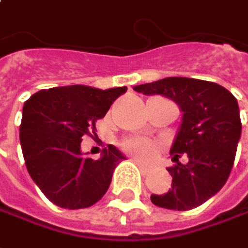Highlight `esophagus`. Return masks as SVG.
<instances>
[{
  "label": "esophagus",
  "instance_id": "1",
  "mask_svg": "<svg viewBox=\"0 0 248 248\" xmlns=\"http://www.w3.org/2000/svg\"><path fill=\"white\" fill-rule=\"evenodd\" d=\"M132 160H134V162H135V163L138 165V167H140V169H141L142 171H145V170L148 169V165H145L142 160H140L138 157H132Z\"/></svg>",
  "mask_w": 248,
  "mask_h": 248
}]
</instances>
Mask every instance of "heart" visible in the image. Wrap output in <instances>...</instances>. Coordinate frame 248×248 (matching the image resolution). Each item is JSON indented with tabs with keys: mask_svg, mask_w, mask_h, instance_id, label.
Instances as JSON below:
<instances>
[{
	"mask_svg": "<svg viewBox=\"0 0 248 248\" xmlns=\"http://www.w3.org/2000/svg\"><path fill=\"white\" fill-rule=\"evenodd\" d=\"M127 148L141 159H152L157 152V145L146 138H137L127 142Z\"/></svg>",
	"mask_w": 248,
	"mask_h": 248,
	"instance_id": "heart-1",
	"label": "heart"
}]
</instances>
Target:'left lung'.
<instances>
[{
  "instance_id": "1",
  "label": "left lung",
  "mask_w": 248,
  "mask_h": 248,
  "mask_svg": "<svg viewBox=\"0 0 248 248\" xmlns=\"http://www.w3.org/2000/svg\"><path fill=\"white\" fill-rule=\"evenodd\" d=\"M134 91L169 97L183 113L170 148L176 165L167 167L173 177L171 188L165 194H152L151 201L173 211L204 204L225 186L233 167L242 135L236 97L215 82L183 77L137 85ZM181 153L189 157L186 164L178 160Z\"/></svg>"
}]
</instances>
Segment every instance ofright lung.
Returning <instances> with one entry per match:
<instances>
[{"mask_svg":"<svg viewBox=\"0 0 248 248\" xmlns=\"http://www.w3.org/2000/svg\"><path fill=\"white\" fill-rule=\"evenodd\" d=\"M125 86L97 89L71 85L39 91L25 102L19 138L31 180L57 206L81 209L107 191L113 171L125 159L108 145L97 160L82 154L85 135L96 130Z\"/></svg>","mask_w":248,"mask_h":248,"instance_id":"obj_1","label":"right lung"}]
</instances>
